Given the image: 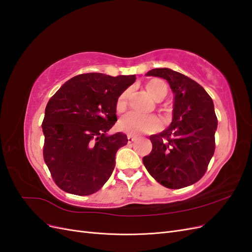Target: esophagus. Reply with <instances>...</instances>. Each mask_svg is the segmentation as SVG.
Segmentation results:
<instances>
[{
  "mask_svg": "<svg viewBox=\"0 0 252 252\" xmlns=\"http://www.w3.org/2000/svg\"><path fill=\"white\" fill-rule=\"evenodd\" d=\"M127 139H128V143H132V142H134L136 140L135 136H133L131 134H128L127 135Z\"/></svg>",
  "mask_w": 252,
  "mask_h": 252,
  "instance_id": "1",
  "label": "esophagus"
}]
</instances>
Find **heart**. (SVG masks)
<instances>
[{
    "label": "heart",
    "mask_w": 252,
    "mask_h": 252,
    "mask_svg": "<svg viewBox=\"0 0 252 252\" xmlns=\"http://www.w3.org/2000/svg\"><path fill=\"white\" fill-rule=\"evenodd\" d=\"M145 88H146L150 96L157 102L162 101L168 93V87H167L166 83L158 79L148 81L145 85ZM129 93L130 91L125 90L120 94L116 104V109L118 112H123L126 109ZM118 128L121 131L131 135L151 133L161 128V122L156 116H141L138 113L129 112L119 120Z\"/></svg>",
    "instance_id": "1"
}]
</instances>
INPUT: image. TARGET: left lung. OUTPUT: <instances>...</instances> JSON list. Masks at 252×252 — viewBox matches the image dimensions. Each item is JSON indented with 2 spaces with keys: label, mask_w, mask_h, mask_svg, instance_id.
I'll use <instances>...</instances> for the list:
<instances>
[{
  "label": "left lung",
  "mask_w": 252,
  "mask_h": 252,
  "mask_svg": "<svg viewBox=\"0 0 252 252\" xmlns=\"http://www.w3.org/2000/svg\"><path fill=\"white\" fill-rule=\"evenodd\" d=\"M146 75L168 82L173 110L169 127L149 136L152 150L143 163L167 188L192 185L205 174L215 154L218 119L212 98L200 84L169 68H155Z\"/></svg>",
  "instance_id": "obj_1"
}]
</instances>
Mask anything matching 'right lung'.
<instances>
[{
  "instance_id": "add662e5",
  "label": "right lung",
  "mask_w": 252,
  "mask_h": 252,
  "mask_svg": "<svg viewBox=\"0 0 252 252\" xmlns=\"http://www.w3.org/2000/svg\"><path fill=\"white\" fill-rule=\"evenodd\" d=\"M135 75L80 74L50 98L42 124L44 161L56 184L68 193L89 195L100 190L116 166L127 135L108 134L117 122L120 94Z\"/></svg>"
}]
</instances>
